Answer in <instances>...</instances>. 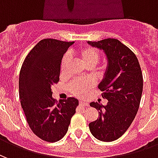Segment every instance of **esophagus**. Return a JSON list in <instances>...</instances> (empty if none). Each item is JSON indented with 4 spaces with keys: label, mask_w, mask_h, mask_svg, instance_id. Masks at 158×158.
I'll return each instance as SVG.
<instances>
[{
    "label": "esophagus",
    "mask_w": 158,
    "mask_h": 158,
    "mask_svg": "<svg viewBox=\"0 0 158 158\" xmlns=\"http://www.w3.org/2000/svg\"><path fill=\"white\" fill-rule=\"evenodd\" d=\"M88 103L85 102H83V101H79V106H88Z\"/></svg>",
    "instance_id": "obj_1"
}]
</instances>
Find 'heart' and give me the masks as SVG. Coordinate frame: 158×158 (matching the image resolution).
Instances as JSON below:
<instances>
[{
    "instance_id": "heart-1",
    "label": "heart",
    "mask_w": 158,
    "mask_h": 158,
    "mask_svg": "<svg viewBox=\"0 0 158 158\" xmlns=\"http://www.w3.org/2000/svg\"><path fill=\"white\" fill-rule=\"evenodd\" d=\"M79 55L84 65L86 67L89 65L95 66L98 62L100 58L99 52L96 49L89 47V46H86V47L81 49L79 52ZM68 62H69V57H68V56H65L62 58V62H61L62 71L65 70L67 65H68ZM92 82L90 80L85 79V80H79V81L73 82L69 86V89L74 96L83 97L85 96L87 92L92 88Z\"/></svg>"
}]
</instances>
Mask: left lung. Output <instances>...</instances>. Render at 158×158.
Returning a JSON list of instances; mask_svg holds the SVG:
<instances>
[{
	"instance_id": "left-lung-1",
	"label": "left lung",
	"mask_w": 158,
	"mask_h": 158,
	"mask_svg": "<svg viewBox=\"0 0 158 158\" xmlns=\"http://www.w3.org/2000/svg\"><path fill=\"white\" fill-rule=\"evenodd\" d=\"M103 50L107 68L98 88L108 101L106 106L98 102L89 105L97 109L99 117L89 123L90 132L96 139L110 142L124 134L136 116L143 90V76L135 54L116 39L88 41Z\"/></svg>"
}]
</instances>
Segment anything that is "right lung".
Masks as SVG:
<instances>
[{
  "label": "right lung",
  "instance_id": "add662e5",
  "mask_svg": "<svg viewBox=\"0 0 158 158\" xmlns=\"http://www.w3.org/2000/svg\"><path fill=\"white\" fill-rule=\"evenodd\" d=\"M74 42L44 39L23 61L19 73V98L29 128L45 141L65 135L79 101L73 97L56 103L52 86L59 81L63 54Z\"/></svg>",
  "mask_w": 158,
  "mask_h": 158
}]
</instances>
